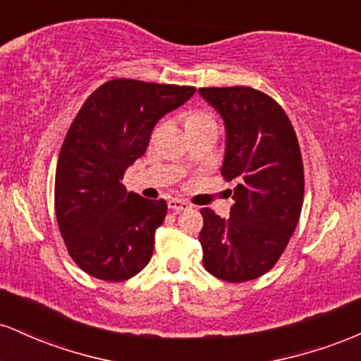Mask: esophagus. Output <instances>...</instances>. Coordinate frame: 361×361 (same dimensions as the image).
Here are the masks:
<instances>
[{"label":"esophagus","instance_id":"34e87169","mask_svg":"<svg viewBox=\"0 0 361 361\" xmlns=\"http://www.w3.org/2000/svg\"><path fill=\"white\" fill-rule=\"evenodd\" d=\"M168 207L169 210H173V212H183V210L192 209V205H190L188 202L178 200V198H171V200L168 202Z\"/></svg>","mask_w":361,"mask_h":361}]
</instances>
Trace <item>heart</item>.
Instances as JSON below:
<instances>
[{
    "label": "heart",
    "instance_id": "obj_1",
    "mask_svg": "<svg viewBox=\"0 0 361 361\" xmlns=\"http://www.w3.org/2000/svg\"><path fill=\"white\" fill-rule=\"evenodd\" d=\"M210 123H215V120L212 115L205 114V111H193V114H190L185 120L186 130H193V128L210 126Z\"/></svg>",
    "mask_w": 361,
    "mask_h": 361
}]
</instances>
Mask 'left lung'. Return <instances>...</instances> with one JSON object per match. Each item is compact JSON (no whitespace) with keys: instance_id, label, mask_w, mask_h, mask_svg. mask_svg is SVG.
<instances>
[{"instance_id":"1","label":"left lung","mask_w":361,"mask_h":361,"mask_svg":"<svg viewBox=\"0 0 361 361\" xmlns=\"http://www.w3.org/2000/svg\"><path fill=\"white\" fill-rule=\"evenodd\" d=\"M226 123L222 176L234 181L231 215L202 209L204 267L231 283L258 279L283 255L304 204V163L285 110L251 86L200 88Z\"/></svg>"}]
</instances>
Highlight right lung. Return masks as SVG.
I'll return each instance as SVG.
<instances>
[{
    "instance_id": "add662e5",
    "label": "right lung",
    "mask_w": 361,
    "mask_h": 361,
    "mask_svg": "<svg viewBox=\"0 0 361 361\" xmlns=\"http://www.w3.org/2000/svg\"><path fill=\"white\" fill-rule=\"evenodd\" d=\"M193 86L111 80L90 94L62 142L54 205L69 256L105 281L132 279L149 263L166 200L127 192L126 169L146 152L156 122Z\"/></svg>"
}]
</instances>
